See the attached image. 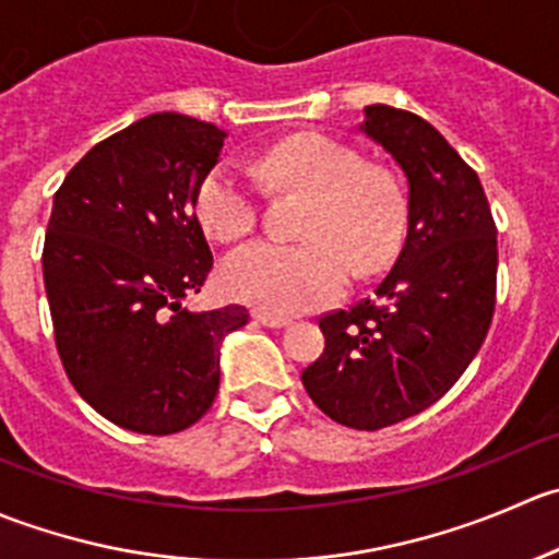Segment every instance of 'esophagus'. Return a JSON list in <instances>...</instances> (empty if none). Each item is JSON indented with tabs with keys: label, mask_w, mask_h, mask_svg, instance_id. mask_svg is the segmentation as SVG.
<instances>
[{
	"label": "esophagus",
	"mask_w": 559,
	"mask_h": 559,
	"mask_svg": "<svg viewBox=\"0 0 559 559\" xmlns=\"http://www.w3.org/2000/svg\"><path fill=\"white\" fill-rule=\"evenodd\" d=\"M253 319H257L259 324H264V326H273V330H281V326L289 324V319H286V316H275V313H267V311H253Z\"/></svg>",
	"instance_id": "1"
}]
</instances>
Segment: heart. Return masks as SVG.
<instances>
[{
	"label": "heart",
	"mask_w": 559,
	"mask_h": 559,
	"mask_svg": "<svg viewBox=\"0 0 559 559\" xmlns=\"http://www.w3.org/2000/svg\"><path fill=\"white\" fill-rule=\"evenodd\" d=\"M273 191L306 197L297 235L302 243L253 240L222 262L229 297L267 313H302L335 300L352 278L386 267L405 233V191L384 165L324 134L281 140L257 162ZM194 216L213 240L233 243L253 229L259 202L229 165L205 173L194 191Z\"/></svg>",
	"instance_id": "b5f03b06"
}]
</instances>
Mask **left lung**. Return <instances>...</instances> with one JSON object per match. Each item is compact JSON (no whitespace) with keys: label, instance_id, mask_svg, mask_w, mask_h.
Masks as SVG:
<instances>
[{"label":"left lung","instance_id":"8db88e82","mask_svg":"<svg viewBox=\"0 0 559 559\" xmlns=\"http://www.w3.org/2000/svg\"><path fill=\"white\" fill-rule=\"evenodd\" d=\"M362 132L408 178V229L373 297L321 316L324 352L302 386L332 421L373 432L430 408L478 354L495 313L498 227L476 170L425 118L368 105Z\"/></svg>","mask_w":559,"mask_h":559}]
</instances>
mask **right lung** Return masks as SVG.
<instances>
[{
  "label": "right lung",
  "instance_id": "add662e5",
  "mask_svg": "<svg viewBox=\"0 0 559 559\" xmlns=\"http://www.w3.org/2000/svg\"><path fill=\"white\" fill-rule=\"evenodd\" d=\"M227 132L154 112L94 145L59 186L43 246L56 352L67 379L107 421L173 436L207 414L218 348L243 306L194 313L213 253L194 191Z\"/></svg>",
  "mask_w": 559,
  "mask_h": 559
}]
</instances>
